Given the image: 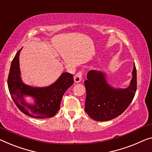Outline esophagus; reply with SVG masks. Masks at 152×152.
I'll return each instance as SVG.
<instances>
[{
  "label": "esophagus",
  "instance_id": "esophagus-1",
  "mask_svg": "<svg viewBox=\"0 0 152 152\" xmlns=\"http://www.w3.org/2000/svg\"><path fill=\"white\" fill-rule=\"evenodd\" d=\"M74 82L76 83H80L81 80H82V72H79L77 73L75 76L74 77Z\"/></svg>",
  "mask_w": 152,
  "mask_h": 152
}]
</instances>
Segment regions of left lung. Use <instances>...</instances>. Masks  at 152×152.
Returning a JSON list of instances; mask_svg holds the SVG:
<instances>
[{
  "label": "left lung",
  "mask_w": 152,
  "mask_h": 152,
  "mask_svg": "<svg viewBox=\"0 0 152 152\" xmlns=\"http://www.w3.org/2000/svg\"><path fill=\"white\" fill-rule=\"evenodd\" d=\"M132 79L126 88L108 83V74L97 70L88 72L85 81L87 91L85 112L98 121H109L123 113L132 102L137 91V69L134 63Z\"/></svg>",
  "instance_id": "obj_1"
}]
</instances>
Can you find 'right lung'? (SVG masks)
<instances>
[{
  "label": "right lung",
  "mask_w": 152,
  "mask_h": 152,
  "mask_svg": "<svg viewBox=\"0 0 152 152\" xmlns=\"http://www.w3.org/2000/svg\"><path fill=\"white\" fill-rule=\"evenodd\" d=\"M22 49L13 58L8 76V88L11 98L18 108L28 116L36 119L50 118L59 110L63 94L73 85V75L63 72L55 82L47 87L26 85L22 80L20 69L19 57ZM26 96L31 98L32 103L26 100Z\"/></svg>",
  "instance_id": "obj_1"
}]
</instances>
